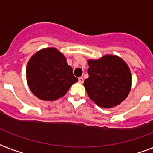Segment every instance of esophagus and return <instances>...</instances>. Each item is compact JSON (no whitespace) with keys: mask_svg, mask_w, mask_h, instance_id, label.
<instances>
[{"mask_svg":"<svg viewBox=\"0 0 153 153\" xmlns=\"http://www.w3.org/2000/svg\"><path fill=\"white\" fill-rule=\"evenodd\" d=\"M79 83H83V82H84V79H83L82 77H79Z\"/></svg>","mask_w":153,"mask_h":153,"instance_id":"esophagus-1","label":"esophagus"}]
</instances>
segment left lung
I'll return each instance as SVG.
<instances>
[{
    "instance_id": "left-lung-1",
    "label": "left lung",
    "mask_w": 153,
    "mask_h": 153,
    "mask_svg": "<svg viewBox=\"0 0 153 153\" xmlns=\"http://www.w3.org/2000/svg\"><path fill=\"white\" fill-rule=\"evenodd\" d=\"M89 78L84 86L89 97L98 106L112 108L123 101L131 88L128 66L116 56L107 55L88 61Z\"/></svg>"
}]
</instances>
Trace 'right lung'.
Here are the masks:
<instances>
[{
  "label": "right lung",
  "mask_w": 153,
  "mask_h": 153,
  "mask_svg": "<svg viewBox=\"0 0 153 153\" xmlns=\"http://www.w3.org/2000/svg\"><path fill=\"white\" fill-rule=\"evenodd\" d=\"M27 80L32 93L43 100H55L64 96L78 82L64 56L54 48L42 49L30 58Z\"/></svg>",
  "instance_id": "right-lung-1"
}]
</instances>
